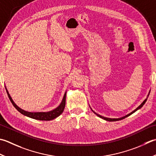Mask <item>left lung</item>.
Listing matches in <instances>:
<instances>
[{"mask_svg": "<svg viewBox=\"0 0 156 156\" xmlns=\"http://www.w3.org/2000/svg\"><path fill=\"white\" fill-rule=\"evenodd\" d=\"M149 93H150V90H149V93H148V95H147V98H146L144 101H143V103H141V105H140L138 108H136L135 110L134 111H133L132 112H130V113H129V114H127V115H124V116H123V117H121V118H106V117H103V116H101V115H99V114H97L96 112H94L92 109H91V110L93 111V112L94 113V114H95L97 116H99V118H102V119H103V120H107V121H109V122H114V121H118V120H122V119H124L125 118H126V117H128V116H129V115H130L131 114H133V113H135L136 111H137L138 110V109H141L142 107L143 106V105L145 104V102L147 101V98H148V97H149Z\"/></svg>", "mask_w": 156, "mask_h": 156, "instance_id": "obj_1", "label": "left lung"}]
</instances>
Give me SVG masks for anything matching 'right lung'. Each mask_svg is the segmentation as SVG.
Listing matches in <instances>:
<instances>
[{
    "label": "right lung",
    "instance_id": "1",
    "mask_svg": "<svg viewBox=\"0 0 156 156\" xmlns=\"http://www.w3.org/2000/svg\"><path fill=\"white\" fill-rule=\"evenodd\" d=\"M5 88H6V90H7V93L9 99H10L11 102L12 103V104H13L15 108H16L17 110L19 111L21 114H22L23 115H26V116L35 119V120H45V121L52 120H53V119L56 118L57 117L59 116V115L62 114L63 112V109H64V108H65L66 99V91L65 94H64V96H63V98L62 99V103H61L60 105L55 109H53V110L49 111V112H27V111L23 110V109H21L16 104H15V102L13 101V99H12L11 97L10 96V94H9L7 88L5 87Z\"/></svg>",
    "mask_w": 156,
    "mask_h": 156
}]
</instances>
